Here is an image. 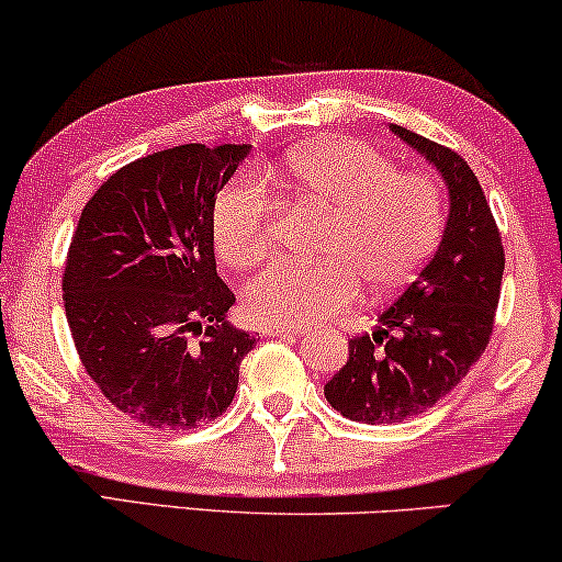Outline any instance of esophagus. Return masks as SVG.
I'll use <instances>...</instances> for the list:
<instances>
[{"mask_svg": "<svg viewBox=\"0 0 562 562\" xmlns=\"http://www.w3.org/2000/svg\"><path fill=\"white\" fill-rule=\"evenodd\" d=\"M261 331L269 334V337H301L303 334L301 326H290V324H267L261 326Z\"/></svg>", "mask_w": 562, "mask_h": 562, "instance_id": "1", "label": "esophagus"}]
</instances>
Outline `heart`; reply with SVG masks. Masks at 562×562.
<instances>
[{
    "label": "heart",
    "instance_id": "1",
    "mask_svg": "<svg viewBox=\"0 0 562 562\" xmlns=\"http://www.w3.org/2000/svg\"><path fill=\"white\" fill-rule=\"evenodd\" d=\"M280 179L314 204L329 225L318 265H274L246 290L248 311L267 324L305 326L350 308L360 285L392 295L420 272L446 223L436 176L400 173L386 155L358 139H326L290 153ZM272 199L259 176L231 181L212 210L220 259L254 269L269 257Z\"/></svg>",
    "mask_w": 562,
    "mask_h": 562
}]
</instances>
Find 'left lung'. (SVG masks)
Here are the masks:
<instances>
[{
  "instance_id": "obj_1",
  "label": "left lung",
  "mask_w": 562,
  "mask_h": 562,
  "mask_svg": "<svg viewBox=\"0 0 562 562\" xmlns=\"http://www.w3.org/2000/svg\"><path fill=\"white\" fill-rule=\"evenodd\" d=\"M389 130L436 166L449 189V220L432 259L371 334L350 339V360L324 386L339 415L368 425L420 415L464 379L493 334L506 267L498 225L467 160L404 126Z\"/></svg>"
}]
</instances>
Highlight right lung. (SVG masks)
<instances>
[{"mask_svg":"<svg viewBox=\"0 0 562 562\" xmlns=\"http://www.w3.org/2000/svg\"><path fill=\"white\" fill-rule=\"evenodd\" d=\"M248 145H179L119 168L85 204L64 311L85 371L113 407L187 430L231 407L257 339L228 318L212 210Z\"/></svg>","mask_w":562,"mask_h":562,"instance_id":"1","label":"right lung"}]
</instances>
